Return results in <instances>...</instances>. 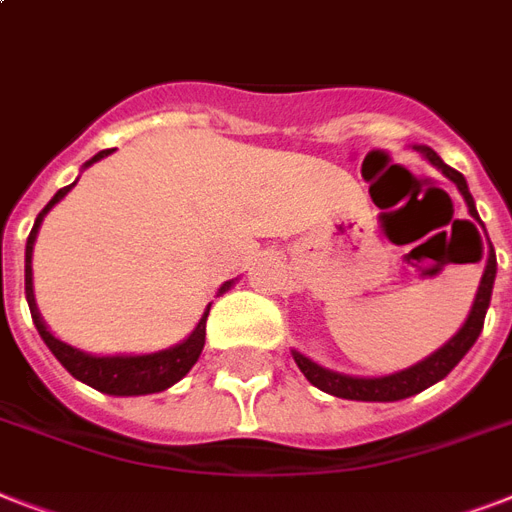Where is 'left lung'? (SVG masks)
Here are the masks:
<instances>
[{
  "mask_svg": "<svg viewBox=\"0 0 512 512\" xmlns=\"http://www.w3.org/2000/svg\"><path fill=\"white\" fill-rule=\"evenodd\" d=\"M420 151L425 159H428L433 167L444 172L454 185L457 191L462 193V199L468 204L470 217H476L481 223V217L476 212V201L468 191V180L460 175L457 170H452L449 164L441 162V156L428 146H414ZM484 225V223H481ZM494 276H497V255L494 249L489 252V260H486V271L481 276V284H478L476 300H473V308H470L468 321L462 324V329L452 340L446 342L444 348H438L436 353H430L428 358H422L420 364L409 366V369H401L396 374H385V377H350V374L332 372V369H324L316 361H311L303 353L292 350L295 356V364L300 366V372L311 380V385H316L319 390L329 393V396L337 398H350V401H401V398H409L420 390L436 385L438 380H444L446 374L452 372L454 366L460 364L462 356L473 348V342L478 340L481 329H484L486 319V308H489V300H492V287H494Z\"/></svg>",
  "mask_w": 512,
  "mask_h": 512,
  "instance_id": "8db88e82",
  "label": "left lung"
}]
</instances>
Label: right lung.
<instances>
[{"label": "right lung", "mask_w": 512, "mask_h": 512, "mask_svg": "<svg viewBox=\"0 0 512 512\" xmlns=\"http://www.w3.org/2000/svg\"><path fill=\"white\" fill-rule=\"evenodd\" d=\"M114 148H106L84 164L100 162L103 156H108ZM76 183L60 188L55 196L50 199V204L39 212L34 228L28 233L26 241V300L28 308H31V319H34V327L39 332V337L44 340V345L52 350V356L58 358L60 364L66 366L68 372L74 374L76 380L87 382L90 388L100 390V393H108V396H146V393H159V390H167L170 385H175L177 380H183L185 374L191 372V366L199 361L201 348H204V335H207V316L209 305L201 321L196 324L191 335L185 337L183 342H177L172 348L159 350V353H146V356H92V353H84V350L68 345V342L58 340L52 335L47 324L42 321L39 311H36L34 300V273H31V255H34V241L36 233H39V225H42L44 215L50 212L55 204H58L63 196H66ZM233 281H225L220 287V295L225 289L231 287Z\"/></svg>", "instance_id": "right-lung-1"}]
</instances>
